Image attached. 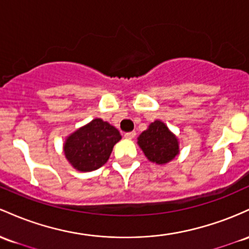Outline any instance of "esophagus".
Listing matches in <instances>:
<instances>
[{
    "instance_id": "1",
    "label": "esophagus",
    "mask_w": 249,
    "mask_h": 249,
    "mask_svg": "<svg viewBox=\"0 0 249 249\" xmlns=\"http://www.w3.org/2000/svg\"><path fill=\"white\" fill-rule=\"evenodd\" d=\"M135 135H136L135 132H129V133L124 134V138L127 140H133L134 138H135Z\"/></svg>"
}]
</instances>
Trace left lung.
Wrapping results in <instances>:
<instances>
[{
    "instance_id": "1",
    "label": "left lung",
    "mask_w": 249,
    "mask_h": 249,
    "mask_svg": "<svg viewBox=\"0 0 249 249\" xmlns=\"http://www.w3.org/2000/svg\"><path fill=\"white\" fill-rule=\"evenodd\" d=\"M138 144L148 160L161 166L174 160L180 153L178 136L160 120H155L140 134Z\"/></svg>"
}]
</instances>
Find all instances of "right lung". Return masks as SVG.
Listing matches in <instances>:
<instances>
[{
  "mask_svg": "<svg viewBox=\"0 0 249 249\" xmlns=\"http://www.w3.org/2000/svg\"><path fill=\"white\" fill-rule=\"evenodd\" d=\"M120 140L119 130L97 117L67 136L63 153L72 168L79 172H91L108 161Z\"/></svg>",
  "mask_w": 249,
  "mask_h": 249,
  "instance_id": "right-lung-1",
  "label": "right lung"
}]
</instances>
